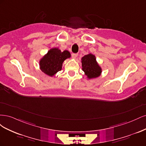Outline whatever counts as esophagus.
Segmentation results:
<instances>
[{
  "label": "esophagus",
  "instance_id": "1",
  "mask_svg": "<svg viewBox=\"0 0 146 146\" xmlns=\"http://www.w3.org/2000/svg\"><path fill=\"white\" fill-rule=\"evenodd\" d=\"M78 55V54H75V53H72V57L73 58H76Z\"/></svg>",
  "mask_w": 146,
  "mask_h": 146
}]
</instances>
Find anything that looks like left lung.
I'll return each instance as SVG.
<instances>
[{
	"label": "left lung",
	"mask_w": 146,
	"mask_h": 146,
	"mask_svg": "<svg viewBox=\"0 0 146 146\" xmlns=\"http://www.w3.org/2000/svg\"><path fill=\"white\" fill-rule=\"evenodd\" d=\"M82 70L88 78H92L99 77L101 74V68L96 62V57L92 54H88L82 58Z\"/></svg>",
	"instance_id": "left-lung-1"
}]
</instances>
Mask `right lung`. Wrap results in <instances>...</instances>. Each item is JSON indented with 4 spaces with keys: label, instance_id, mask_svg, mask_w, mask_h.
Masks as SVG:
<instances>
[{
    "label": "right lung",
    "instance_id": "obj_1",
    "mask_svg": "<svg viewBox=\"0 0 146 146\" xmlns=\"http://www.w3.org/2000/svg\"><path fill=\"white\" fill-rule=\"evenodd\" d=\"M70 56L69 52H61L58 48H52L41 60L39 65L42 71L52 76L61 70L63 61Z\"/></svg>",
    "mask_w": 146,
    "mask_h": 146
}]
</instances>
